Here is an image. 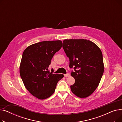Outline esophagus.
Returning a JSON list of instances; mask_svg holds the SVG:
<instances>
[{
	"label": "esophagus",
	"mask_w": 122,
	"mask_h": 122,
	"mask_svg": "<svg viewBox=\"0 0 122 122\" xmlns=\"http://www.w3.org/2000/svg\"><path fill=\"white\" fill-rule=\"evenodd\" d=\"M69 76H70V74H64V76H65V77H69Z\"/></svg>",
	"instance_id": "34e87169"
}]
</instances>
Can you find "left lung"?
<instances>
[{
    "label": "left lung",
    "mask_w": 122,
    "mask_h": 122,
    "mask_svg": "<svg viewBox=\"0 0 122 122\" xmlns=\"http://www.w3.org/2000/svg\"><path fill=\"white\" fill-rule=\"evenodd\" d=\"M63 48L69 58V67L75 69L71 73L75 80L70 86L72 92L80 98L89 97L98 87L104 72L100 49L94 42L85 39L64 40Z\"/></svg>",
    "instance_id": "obj_1"
}]
</instances>
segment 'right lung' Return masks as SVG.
<instances>
[{
	"mask_svg": "<svg viewBox=\"0 0 122 122\" xmlns=\"http://www.w3.org/2000/svg\"><path fill=\"white\" fill-rule=\"evenodd\" d=\"M61 41H43L27 47L24 51L20 74L29 92L39 99H46L55 92L63 74L50 73L48 68L54 54L62 47Z\"/></svg>",
	"mask_w": 122,
	"mask_h": 122,
	"instance_id": "right-lung-1",
	"label": "right lung"
}]
</instances>
